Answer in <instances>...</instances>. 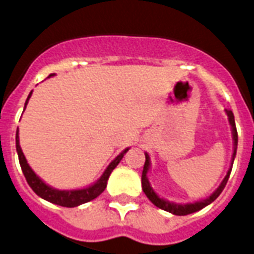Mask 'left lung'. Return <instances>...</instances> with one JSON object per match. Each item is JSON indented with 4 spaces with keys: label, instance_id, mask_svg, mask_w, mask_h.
Instances as JSON below:
<instances>
[{
    "label": "left lung",
    "instance_id": "left-lung-1",
    "mask_svg": "<svg viewBox=\"0 0 254 254\" xmlns=\"http://www.w3.org/2000/svg\"><path fill=\"white\" fill-rule=\"evenodd\" d=\"M227 113V117H229V122L230 125H231V132H233V141H234V151H233V159L231 162H234L235 154H237V145H238V133H237V127H235V121H234V114H233V111L231 110H226ZM149 165H151V162H149V156L148 154H145V163H144V169H143V176H141V187H143V190L145 193V196L148 197L151 202L156 205L160 209H165L167 212L173 213V215H178V216H184V215H189V213L197 212V211H200L204 207H207L209 205L211 202L215 201L216 198L219 197V194L222 193V190L226 187V184L229 181V177L230 173H231V167L233 165L230 166L229 171H227V174L224 177V180L222 181V184L219 185V188L216 190L213 191L212 194L207 198H204V200H200V201L196 202H188V204H176V202H170L165 200V198H160L155 190L151 187V184L148 181V177H147V173L149 170Z\"/></svg>",
    "mask_w": 254,
    "mask_h": 254
}]
</instances>
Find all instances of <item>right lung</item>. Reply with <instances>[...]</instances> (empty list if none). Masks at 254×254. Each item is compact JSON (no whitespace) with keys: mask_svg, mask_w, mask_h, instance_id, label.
Wrapping results in <instances>:
<instances>
[{"mask_svg":"<svg viewBox=\"0 0 254 254\" xmlns=\"http://www.w3.org/2000/svg\"><path fill=\"white\" fill-rule=\"evenodd\" d=\"M50 76H54V73L50 74ZM49 76V77H50ZM31 95H32V91L28 95V98L25 100V106L30 100ZM127 149H124L121 154L117 156L116 159L111 162L110 165L107 166V169L103 171V174L100 176V178L98 181L89 185V187L84 188V189H74V190H60V189H54V188L49 187L47 184L42 181L39 177L36 176L34 170L31 169L30 165L27 163V159H25L24 154L21 151V147H20L19 143V129L16 130V151H17V155H19V162L20 166H21V170H23V174H24L25 180L28 182V185L31 187V189L35 191L36 194L42 198H45L47 201L53 202V204H57V205H61V207H67L73 208L77 207L80 204H84V202H88L91 200H94L96 197L99 196L100 193H103V190L107 187V180L110 177L111 171L114 170L117 167V165L121 162V159L124 158V155L127 154Z\"/></svg>","mask_w":254,"mask_h":254,"instance_id":"right-lung-1","label":"right lung"}]
</instances>
